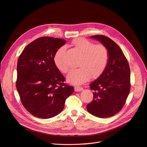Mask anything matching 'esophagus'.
<instances>
[{"label": "esophagus", "instance_id": "34e87169", "mask_svg": "<svg viewBox=\"0 0 147 147\" xmlns=\"http://www.w3.org/2000/svg\"><path fill=\"white\" fill-rule=\"evenodd\" d=\"M74 90L76 92H79V91H80L83 90V88L80 87V86H75L74 87Z\"/></svg>", "mask_w": 147, "mask_h": 147}]
</instances>
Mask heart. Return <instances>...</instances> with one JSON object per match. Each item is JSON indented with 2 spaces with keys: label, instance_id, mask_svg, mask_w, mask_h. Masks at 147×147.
<instances>
[{
  "label": "heart",
  "instance_id": "obj_1",
  "mask_svg": "<svg viewBox=\"0 0 147 147\" xmlns=\"http://www.w3.org/2000/svg\"><path fill=\"white\" fill-rule=\"evenodd\" d=\"M74 47L81 54L77 69L68 74L67 80L73 84L80 85L89 79H95L103 73L109 59V53L103 44H94L84 38H76L73 41ZM66 48L61 47L56 50L53 57L56 67L63 73L68 71L69 67L64 59Z\"/></svg>",
  "mask_w": 147,
  "mask_h": 147
}]
</instances>
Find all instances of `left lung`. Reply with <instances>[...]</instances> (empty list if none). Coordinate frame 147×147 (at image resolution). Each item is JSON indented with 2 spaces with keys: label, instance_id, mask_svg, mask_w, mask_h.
<instances>
[{
  "label": "left lung",
  "instance_id": "left-lung-1",
  "mask_svg": "<svg viewBox=\"0 0 147 147\" xmlns=\"http://www.w3.org/2000/svg\"><path fill=\"white\" fill-rule=\"evenodd\" d=\"M91 38L107 48L109 59L103 73L89 85L94 98L86 109L98 118L110 117L122 109L129 94L130 67L122 50L113 40L101 35Z\"/></svg>",
  "mask_w": 147,
  "mask_h": 147
}]
</instances>
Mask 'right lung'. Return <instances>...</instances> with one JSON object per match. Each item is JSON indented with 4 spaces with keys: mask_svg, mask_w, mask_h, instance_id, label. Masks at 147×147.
I'll return each mask as SVG.
<instances>
[{
    "mask_svg": "<svg viewBox=\"0 0 147 147\" xmlns=\"http://www.w3.org/2000/svg\"><path fill=\"white\" fill-rule=\"evenodd\" d=\"M65 42L60 38L41 37L29 44L18 58L17 91L25 109L38 118L58 115L74 92L53 61L56 50Z\"/></svg>",
    "mask_w": 147,
    "mask_h": 147,
    "instance_id": "obj_1",
    "label": "right lung"
}]
</instances>
